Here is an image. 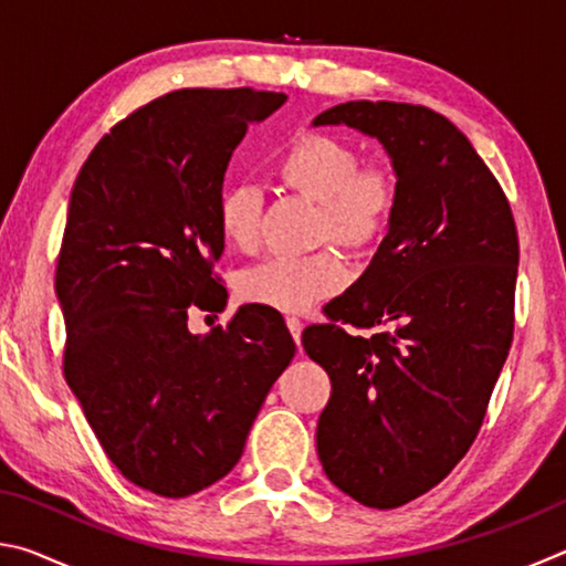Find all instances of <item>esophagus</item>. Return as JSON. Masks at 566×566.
I'll return each instance as SVG.
<instances>
[{"mask_svg": "<svg viewBox=\"0 0 566 566\" xmlns=\"http://www.w3.org/2000/svg\"><path fill=\"white\" fill-rule=\"evenodd\" d=\"M286 327H290V332H292L294 342L300 344V342H302V329H304L302 319H300V317H286Z\"/></svg>", "mask_w": 566, "mask_h": 566, "instance_id": "34e87169", "label": "esophagus"}]
</instances>
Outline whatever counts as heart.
<instances>
[{
	"label": "heart",
	"instance_id": "b5f03b06",
	"mask_svg": "<svg viewBox=\"0 0 566 566\" xmlns=\"http://www.w3.org/2000/svg\"><path fill=\"white\" fill-rule=\"evenodd\" d=\"M284 187L317 202V237L334 239L352 254H369L385 242L399 209V175L385 161L359 165V151L334 134L302 132L274 161ZM262 195L237 185L219 197V232L237 252H252L260 239ZM347 266L337 249L324 247L304 256H272L242 272L239 300L276 312H304L339 292Z\"/></svg>",
	"mask_w": 566,
	"mask_h": 566
}]
</instances>
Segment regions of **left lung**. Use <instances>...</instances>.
I'll use <instances>...</instances> for the list:
<instances>
[{
    "instance_id": "1",
    "label": "left lung",
    "mask_w": 566,
    "mask_h": 566,
    "mask_svg": "<svg viewBox=\"0 0 566 566\" xmlns=\"http://www.w3.org/2000/svg\"><path fill=\"white\" fill-rule=\"evenodd\" d=\"M314 124L377 137L399 175L375 260L324 306L327 324L302 332L332 379L324 472L359 504L395 510L442 482L479 434L512 347L520 239L500 181L442 114L359 99Z\"/></svg>"
}]
</instances>
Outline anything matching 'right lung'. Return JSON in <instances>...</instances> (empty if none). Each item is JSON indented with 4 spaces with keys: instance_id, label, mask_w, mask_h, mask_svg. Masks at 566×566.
Masks as SVG:
<instances>
[{
    "instance_id": "obj_1",
    "label": "right lung",
    "mask_w": 566,
    "mask_h": 566,
    "mask_svg": "<svg viewBox=\"0 0 566 566\" xmlns=\"http://www.w3.org/2000/svg\"><path fill=\"white\" fill-rule=\"evenodd\" d=\"M280 92L177 90L134 109L76 175L56 256L64 379L104 454L132 484L189 496L239 462L266 391L294 357L282 317L239 306L227 329H187L219 312V197L247 127Z\"/></svg>"
}]
</instances>
